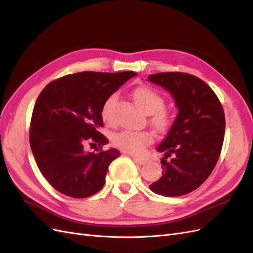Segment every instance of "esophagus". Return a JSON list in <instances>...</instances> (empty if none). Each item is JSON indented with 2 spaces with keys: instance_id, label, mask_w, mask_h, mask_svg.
<instances>
[{
  "instance_id": "1",
  "label": "esophagus",
  "mask_w": 253,
  "mask_h": 253,
  "mask_svg": "<svg viewBox=\"0 0 253 253\" xmlns=\"http://www.w3.org/2000/svg\"><path fill=\"white\" fill-rule=\"evenodd\" d=\"M133 161L137 165H140V166H143V165H145L146 164V160L145 159H142V158H137V157H134L133 158Z\"/></svg>"
}]
</instances>
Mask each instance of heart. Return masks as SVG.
<instances>
[{
    "instance_id": "heart-1",
    "label": "heart",
    "mask_w": 253,
    "mask_h": 253,
    "mask_svg": "<svg viewBox=\"0 0 253 253\" xmlns=\"http://www.w3.org/2000/svg\"><path fill=\"white\" fill-rule=\"evenodd\" d=\"M118 96L111 94L102 103L101 118L105 122L111 120V112L113 105ZM132 98L139 108L145 113L150 114V124L159 132L169 130L172 126L174 116L170 109L165 106V98L156 89L148 85H140L132 90ZM113 144L121 151L140 155L143 153L145 147L153 142V135L148 131L123 130L115 133L112 138Z\"/></svg>"
}]
</instances>
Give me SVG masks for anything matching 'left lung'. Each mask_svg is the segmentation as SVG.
Listing matches in <instances>:
<instances>
[{"instance_id": "1", "label": "left lung", "mask_w": 253, "mask_h": 253, "mask_svg": "<svg viewBox=\"0 0 253 253\" xmlns=\"http://www.w3.org/2000/svg\"><path fill=\"white\" fill-rule=\"evenodd\" d=\"M148 81L169 90L179 110L157 147L165 153L163 176L150 189L165 197L184 196L199 188L217 164L224 138L223 108L215 92L196 76L170 71L150 75Z\"/></svg>"}]
</instances>
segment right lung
<instances>
[{"mask_svg":"<svg viewBox=\"0 0 253 253\" xmlns=\"http://www.w3.org/2000/svg\"><path fill=\"white\" fill-rule=\"evenodd\" d=\"M134 76L133 71H83L59 78L43 87L32 113L30 145L38 169L54 189L82 199L105 185L109 165L120 152L101 150L109 142L98 131L103 126L101 107ZM86 140L99 144L97 153L84 152Z\"/></svg>","mask_w":253,"mask_h":253,"instance_id":"right-lung-1","label":"right lung"}]
</instances>
